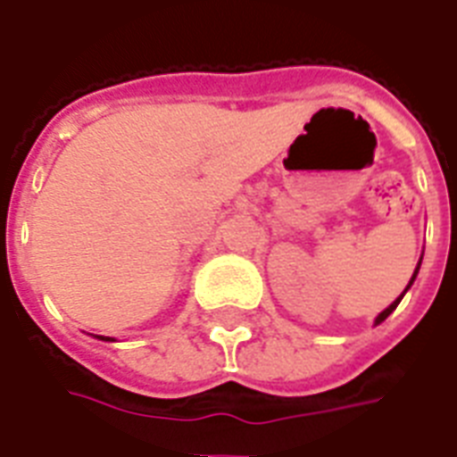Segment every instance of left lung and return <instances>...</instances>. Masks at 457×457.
I'll list each match as a JSON object with an SVG mask.
<instances>
[{
    "label": "left lung",
    "mask_w": 457,
    "mask_h": 457,
    "mask_svg": "<svg viewBox=\"0 0 457 457\" xmlns=\"http://www.w3.org/2000/svg\"><path fill=\"white\" fill-rule=\"evenodd\" d=\"M420 263H422V261H420ZM418 268H420V265H418ZM415 275H418V270H415ZM415 275H412V279H415ZM412 279H411V285H412ZM411 285H408V287H411ZM403 294H405V292H403ZM403 294H401V296H398V299H396V301H394V303H391V305H389V308H386V311H382V312H379V315H377V325H379V322H382V320H386V318H389L391 312L396 311V305H398V301L403 299Z\"/></svg>",
    "instance_id": "left-lung-1"
}]
</instances>
